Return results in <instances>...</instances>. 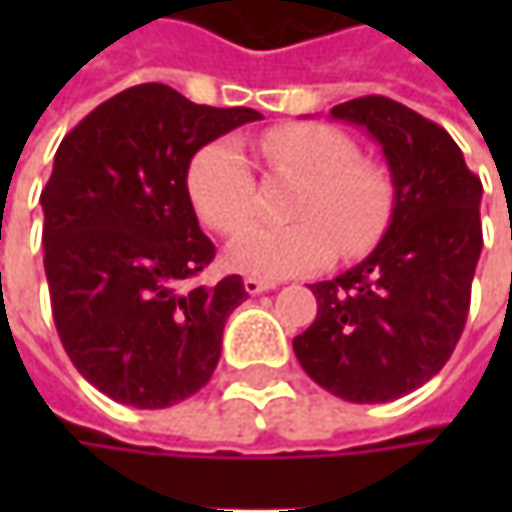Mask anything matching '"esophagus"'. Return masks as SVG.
I'll list each match as a JSON object with an SVG mask.
<instances>
[{"instance_id": "esophagus-1", "label": "esophagus", "mask_w": 512, "mask_h": 512, "mask_svg": "<svg viewBox=\"0 0 512 512\" xmlns=\"http://www.w3.org/2000/svg\"><path fill=\"white\" fill-rule=\"evenodd\" d=\"M273 282H265V279H256V276H247L245 279V290L250 296H259V293H265V290H273Z\"/></svg>"}]
</instances>
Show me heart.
I'll return each instance as SVG.
<instances>
[{"label":"heart","mask_w":512,"mask_h":512,"mask_svg":"<svg viewBox=\"0 0 512 512\" xmlns=\"http://www.w3.org/2000/svg\"><path fill=\"white\" fill-rule=\"evenodd\" d=\"M267 168L293 176L287 216L293 225L247 227L227 259L250 276L282 279L333 262L359 259L382 242L393 216V182L376 162L359 159L356 142L333 125L290 122L270 128L259 142ZM187 196L210 230L233 236L256 213V179L245 150L216 139L187 165Z\"/></svg>","instance_id":"b5f03b06"}]
</instances>
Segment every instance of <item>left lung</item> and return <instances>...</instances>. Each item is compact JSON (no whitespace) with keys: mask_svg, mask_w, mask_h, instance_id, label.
I'll list each match as a JSON object with an SVG mask.
<instances>
[{"mask_svg":"<svg viewBox=\"0 0 512 512\" xmlns=\"http://www.w3.org/2000/svg\"><path fill=\"white\" fill-rule=\"evenodd\" d=\"M330 113L382 145L393 216L364 262L310 285L319 313L293 350L344 402H393L430 382L459 344L482 253V179L447 130L402 102L359 96Z\"/></svg>","mask_w":512,"mask_h":512,"instance_id":"8db88e82","label":"left lung"}]
</instances>
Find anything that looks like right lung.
Instances as JSON below:
<instances>
[{"label": "right lung", "mask_w": 512, "mask_h": 512, "mask_svg": "<svg viewBox=\"0 0 512 512\" xmlns=\"http://www.w3.org/2000/svg\"><path fill=\"white\" fill-rule=\"evenodd\" d=\"M262 119L148 82L70 130L42 190L50 310L73 367L113 402L159 410L199 393L242 276L199 285L216 247L187 196L196 150Z\"/></svg>", "instance_id": "obj_1"}]
</instances>
